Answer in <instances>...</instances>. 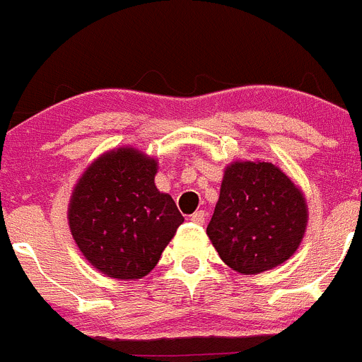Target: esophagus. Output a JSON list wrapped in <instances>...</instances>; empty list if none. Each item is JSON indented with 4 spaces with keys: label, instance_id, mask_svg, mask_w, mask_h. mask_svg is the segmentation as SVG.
Masks as SVG:
<instances>
[{
    "label": "esophagus",
    "instance_id": "34e87169",
    "mask_svg": "<svg viewBox=\"0 0 362 362\" xmlns=\"http://www.w3.org/2000/svg\"><path fill=\"white\" fill-rule=\"evenodd\" d=\"M205 219H207V212L205 211H197L191 216V221L197 223V225H204Z\"/></svg>",
    "mask_w": 362,
    "mask_h": 362
}]
</instances>
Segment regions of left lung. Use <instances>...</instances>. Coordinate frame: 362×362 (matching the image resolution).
<instances>
[{"label":"left lung","instance_id":"obj_1","mask_svg":"<svg viewBox=\"0 0 362 362\" xmlns=\"http://www.w3.org/2000/svg\"><path fill=\"white\" fill-rule=\"evenodd\" d=\"M302 189L264 160L225 168L207 235L221 261L243 275H259L288 261L307 230Z\"/></svg>","mask_w":362,"mask_h":362}]
</instances>
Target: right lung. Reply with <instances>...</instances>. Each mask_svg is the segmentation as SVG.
Returning <instances> with one entry per match:
<instances>
[{
  "mask_svg": "<svg viewBox=\"0 0 362 362\" xmlns=\"http://www.w3.org/2000/svg\"><path fill=\"white\" fill-rule=\"evenodd\" d=\"M157 158L123 146L101 153L71 192L67 221L90 266L117 280L143 279L184 223L155 185Z\"/></svg>",
  "mask_w": 362,
  "mask_h": 362,
  "instance_id": "add662e5",
  "label": "right lung"
}]
</instances>
